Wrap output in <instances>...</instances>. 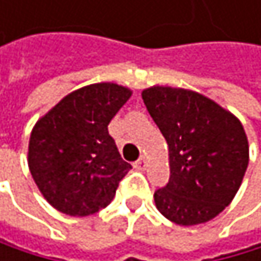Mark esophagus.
<instances>
[{
	"mask_svg": "<svg viewBox=\"0 0 261 261\" xmlns=\"http://www.w3.org/2000/svg\"><path fill=\"white\" fill-rule=\"evenodd\" d=\"M135 167L139 169V170H144L147 167V158L145 156H141L136 163H135Z\"/></svg>",
	"mask_w": 261,
	"mask_h": 261,
	"instance_id": "34e87169",
	"label": "esophagus"
}]
</instances>
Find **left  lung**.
Listing matches in <instances>:
<instances>
[{"label":"left lung","mask_w":261,"mask_h":261,"mask_svg":"<svg viewBox=\"0 0 261 261\" xmlns=\"http://www.w3.org/2000/svg\"><path fill=\"white\" fill-rule=\"evenodd\" d=\"M142 100L169 147V183L153 194L158 212L178 225L212 221L237 196L249 164L240 119L181 87H147Z\"/></svg>","instance_id":"left-lung-1"}]
</instances>
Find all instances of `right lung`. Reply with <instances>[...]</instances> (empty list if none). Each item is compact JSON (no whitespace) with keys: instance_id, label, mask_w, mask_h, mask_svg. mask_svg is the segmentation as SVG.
<instances>
[{"instance_id":"right-lung-1","label":"right lung","mask_w":261,"mask_h":261,"mask_svg":"<svg viewBox=\"0 0 261 261\" xmlns=\"http://www.w3.org/2000/svg\"><path fill=\"white\" fill-rule=\"evenodd\" d=\"M133 91L116 83L89 84L65 95L34 125L28 166L46 202L68 216L108 206L132 169L108 125Z\"/></svg>"}]
</instances>
